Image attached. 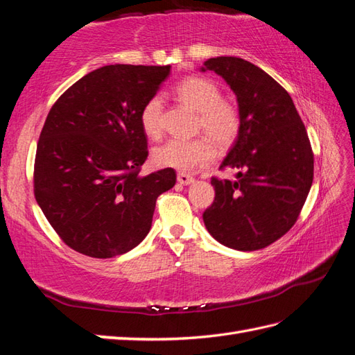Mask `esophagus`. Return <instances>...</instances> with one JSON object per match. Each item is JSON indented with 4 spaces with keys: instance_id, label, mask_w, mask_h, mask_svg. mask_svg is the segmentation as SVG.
<instances>
[{
    "instance_id": "obj_1",
    "label": "esophagus",
    "mask_w": 355,
    "mask_h": 355,
    "mask_svg": "<svg viewBox=\"0 0 355 355\" xmlns=\"http://www.w3.org/2000/svg\"><path fill=\"white\" fill-rule=\"evenodd\" d=\"M178 182L180 185H190L194 182V178L191 175H187V173H178Z\"/></svg>"
}]
</instances>
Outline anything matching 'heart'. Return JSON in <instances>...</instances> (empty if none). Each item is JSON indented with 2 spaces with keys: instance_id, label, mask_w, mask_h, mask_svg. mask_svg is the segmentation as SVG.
Listing matches in <instances>:
<instances>
[{
  "instance_id": "heart-1",
  "label": "heart",
  "mask_w": 355,
  "mask_h": 355,
  "mask_svg": "<svg viewBox=\"0 0 355 355\" xmlns=\"http://www.w3.org/2000/svg\"><path fill=\"white\" fill-rule=\"evenodd\" d=\"M175 97L199 114L198 129L205 132L218 146L227 147L237 139L241 129L239 109L223 100L218 85L205 77H187L180 80L175 89ZM162 107L159 96L148 98L141 107L139 123L148 138H159L162 133ZM217 148L207 137L194 139L173 138L157 146L152 159L157 167L191 171L205 167L216 159Z\"/></svg>"
}]
</instances>
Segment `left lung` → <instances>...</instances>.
Instances as JSON below:
<instances>
[{"instance_id": "left-lung-1", "label": "left lung", "mask_w": 355, "mask_h": 355, "mask_svg": "<svg viewBox=\"0 0 355 355\" xmlns=\"http://www.w3.org/2000/svg\"><path fill=\"white\" fill-rule=\"evenodd\" d=\"M203 65L231 86L241 116L239 137L220 165L237 168V180L211 179L216 198L203 222L227 248L263 249L290 231L310 193V139L288 92L266 71L231 56Z\"/></svg>"}]
</instances>
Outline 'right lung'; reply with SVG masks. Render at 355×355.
Masks as SVG:
<instances>
[{
  "mask_svg": "<svg viewBox=\"0 0 355 355\" xmlns=\"http://www.w3.org/2000/svg\"><path fill=\"white\" fill-rule=\"evenodd\" d=\"M167 67L106 65L62 94L46 115L35 157V198L67 246L92 258L129 252L152 227L156 199L176 184L147 159L141 107Z\"/></svg>",
  "mask_w": 355,
  "mask_h": 355,
  "instance_id": "add662e5",
  "label": "right lung"
}]
</instances>
